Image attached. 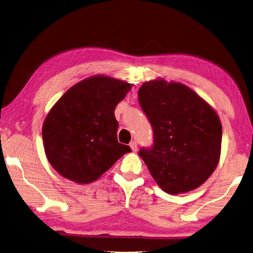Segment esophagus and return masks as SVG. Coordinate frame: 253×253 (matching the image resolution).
<instances>
[{"label":"esophagus","mask_w":253,"mask_h":253,"mask_svg":"<svg viewBox=\"0 0 253 253\" xmlns=\"http://www.w3.org/2000/svg\"><path fill=\"white\" fill-rule=\"evenodd\" d=\"M129 146H130V148H131V150L132 151H136L137 150V142L135 141V140H133V141H131L130 144H129Z\"/></svg>","instance_id":"1"}]
</instances>
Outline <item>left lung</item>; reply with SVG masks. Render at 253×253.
I'll return each instance as SVG.
<instances>
[{"label":"left lung","mask_w":253,"mask_h":253,"mask_svg":"<svg viewBox=\"0 0 253 253\" xmlns=\"http://www.w3.org/2000/svg\"><path fill=\"white\" fill-rule=\"evenodd\" d=\"M138 102L153 130V145L138 155L169 194L201 186L220 157L222 127L214 109L188 86L163 80L144 83Z\"/></svg>","instance_id":"1"}]
</instances>
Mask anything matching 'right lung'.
Returning <instances> with one entry per match:
<instances>
[{
    "instance_id": "1",
    "label": "right lung",
    "mask_w": 253,
    "mask_h": 253,
    "mask_svg": "<svg viewBox=\"0 0 253 253\" xmlns=\"http://www.w3.org/2000/svg\"><path fill=\"white\" fill-rule=\"evenodd\" d=\"M131 85L93 76L70 87L53 105L42 137L46 157L61 175L76 183L93 182L131 151L118 141L114 114Z\"/></svg>"
}]
</instances>
